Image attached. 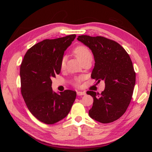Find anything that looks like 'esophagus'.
I'll list each match as a JSON object with an SVG mask.
<instances>
[{
    "label": "esophagus",
    "mask_w": 152,
    "mask_h": 152,
    "mask_svg": "<svg viewBox=\"0 0 152 152\" xmlns=\"http://www.w3.org/2000/svg\"><path fill=\"white\" fill-rule=\"evenodd\" d=\"M77 94L78 96H83V95H85L86 94V92H82V91H77Z\"/></svg>",
    "instance_id": "esophagus-1"
}]
</instances>
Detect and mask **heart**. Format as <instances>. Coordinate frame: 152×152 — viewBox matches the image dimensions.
Listing matches in <instances>:
<instances>
[{
    "instance_id": "heart-1",
    "label": "heart",
    "mask_w": 152,
    "mask_h": 152,
    "mask_svg": "<svg viewBox=\"0 0 152 152\" xmlns=\"http://www.w3.org/2000/svg\"><path fill=\"white\" fill-rule=\"evenodd\" d=\"M73 52H74L77 57L79 58V59L80 61L87 57L92 56L90 50L86 47L83 46V45H79V46H77L74 49V50H73ZM66 61V56H63L61 59V63H60V68L61 70H64V69L65 68ZM79 80H77L75 81V84L76 85L79 84Z\"/></svg>"
}]
</instances>
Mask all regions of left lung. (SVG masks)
I'll list each match as a JSON object with an SVG mask.
<instances>
[{
    "instance_id": "left-lung-1",
    "label": "left lung",
    "mask_w": 152,
    "mask_h": 152,
    "mask_svg": "<svg viewBox=\"0 0 152 152\" xmlns=\"http://www.w3.org/2000/svg\"><path fill=\"white\" fill-rule=\"evenodd\" d=\"M77 40L93 54L95 63L91 78L105 83L100 94L87 92L94 99L89 116L103 124L112 122L126 112L132 99L136 73L129 55L120 44L103 37L80 35Z\"/></svg>"
}]
</instances>
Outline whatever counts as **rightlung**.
<instances>
[{
	"instance_id": "right-lung-1",
	"label": "right lung",
	"mask_w": 152,
	"mask_h": 152,
	"mask_svg": "<svg viewBox=\"0 0 152 152\" xmlns=\"http://www.w3.org/2000/svg\"><path fill=\"white\" fill-rule=\"evenodd\" d=\"M76 35L45 39L27 50L20 67L21 91L30 112L39 121L53 124L65 118L76 98V92L55 93L53 78L61 72L64 52Z\"/></svg>"
}]
</instances>
